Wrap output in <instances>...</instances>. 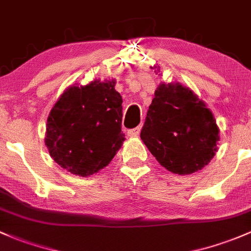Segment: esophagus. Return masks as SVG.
<instances>
[{
  "mask_svg": "<svg viewBox=\"0 0 251 251\" xmlns=\"http://www.w3.org/2000/svg\"><path fill=\"white\" fill-rule=\"evenodd\" d=\"M141 132V126H138V127H134V128H131V130L127 131V134L130 137H137Z\"/></svg>",
  "mask_w": 251,
  "mask_h": 251,
  "instance_id": "34e87169",
  "label": "esophagus"
}]
</instances>
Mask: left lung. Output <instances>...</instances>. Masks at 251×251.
<instances>
[{
  "label": "left lung",
  "mask_w": 251,
  "mask_h": 251,
  "mask_svg": "<svg viewBox=\"0 0 251 251\" xmlns=\"http://www.w3.org/2000/svg\"><path fill=\"white\" fill-rule=\"evenodd\" d=\"M160 71L159 66H154ZM141 138L161 166L184 176L213 159L219 128L204 102L179 83H161L148 109Z\"/></svg>",
  "instance_id": "left-lung-1"
}]
</instances>
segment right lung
<instances>
[{
    "mask_svg": "<svg viewBox=\"0 0 251 251\" xmlns=\"http://www.w3.org/2000/svg\"><path fill=\"white\" fill-rule=\"evenodd\" d=\"M114 86L115 79L70 86L50 110L44 142L52 160L68 172L97 173L125 141L123 99Z\"/></svg>",
    "mask_w": 251,
    "mask_h": 251,
    "instance_id": "right-lung-1",
    "label": "right lung"
}]
</instances>
